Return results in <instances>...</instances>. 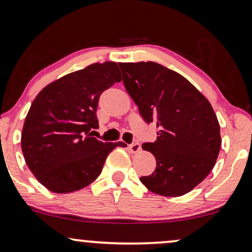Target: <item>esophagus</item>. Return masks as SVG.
<instances>
[{"label": "esophagus", "instance_id": "1", "mask_svg": "<svg viewBox=\"0 0 252 252\" xmlns=\"http://www.w3.org/2000/svg\"><path fill=\"white\" fill-rule=\"evenodd\" d=\"M129 150L132 154H137L141 150V145H139V143H132V144L129 145Z\"/></svg>", "mask_w": 252, "mask_h": 252}]
</instances>
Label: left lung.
I'll list each match as a JSON object with an SVG mask.
<instances>
[{
	"instance_id": "1",
	"label": "left lung",
	"mask_w": 252,
	"mask_h": 252,
	"mask_svg": "<svg viewBox=\"0 0 252 252\" xmlns=\"http://www.w3.org/2000/svg\"><path fill=\"white\" fill-rule=\"evenodd\" d=\"M123 84L146 123L159 129L142 148L155 156L156 170L142 177L152 193L180 196L211 173L218 159L220 124L209 101L190 82L152 62L120 63Z\"/></svg>"
}]
</instances>
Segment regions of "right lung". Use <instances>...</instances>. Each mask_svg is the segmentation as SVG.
<instances>
[{
    "mask_svg": "<svg viewBox=\"0 0 252 252\" xmlns=\"http://www.w3.org/2000/svg\"><path fill=\"white\" fill-rule=\"evenodd\" d=\"M121 80L116 63H95L51 82L33 100L22 130V151L33 176L51 192L88 186L101 174L108 155L126 146L91 133L98 128L100 95Z\"/></svg>",
    "mask_w": 252,
    "mask_h": 252,
    "instance_id": "right-lung-1",
    "label": "right lung"
}]
</instances>
